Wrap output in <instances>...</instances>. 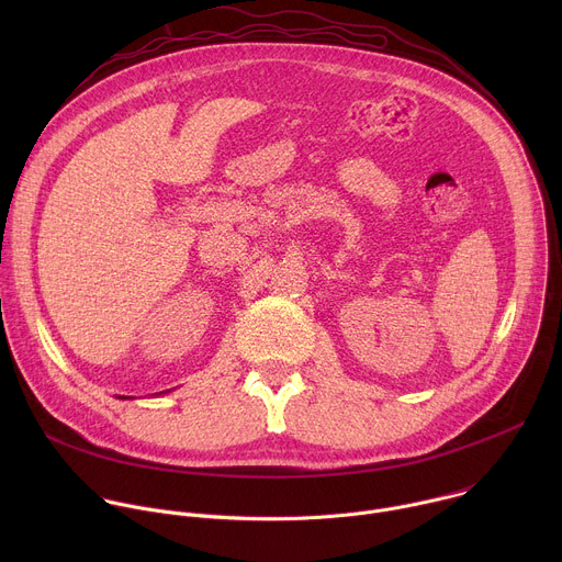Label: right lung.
Instances as JSON below:
<instances>
[{
	"mask_svg": "<svg viewBox=\"0 0 562 562\" xmlns=\"http://www.w3.org/2000/svg\"><path fill=\"white\" fill-rule=\"evenodd\" d=\"M169 391H171V389H169ZM169 391H159V393H155V395H162V393H169ZM117 397L124 400V397H128V395H117Z\"/></svg>",
	"mask_w": 562,
	"mask_h": 562,
	"instance_id": "obj_1",
	"label": "right lung"
}]
</instances>
